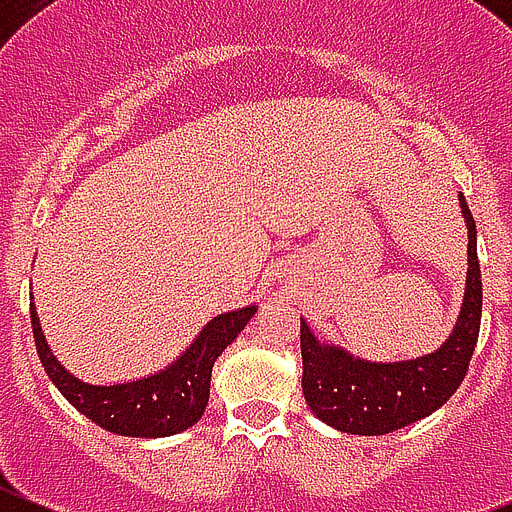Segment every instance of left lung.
Listing matches in <instances>:
<instances>
[{
    "mask_svg": "<svg viewBox=\"0 0 512 512\" xmlns=\"http://www.w3.org/2000/svg\"><path fill=\"white\" fill-rule=\"evenodd\" d=\"M467 224V283L457 324L434 352L400 362H370L339 344L319 342L301 319L303 395L313 416L326 426L357 436H382L439 411L457 393L469 370L482 319V275L477 227L459 193Z\"/></svg>",
    "mask_w": 512,
    "mask_h": 512,
    "instance_id": "8db88e82",
    "label": "left lung"
}]
</instances>
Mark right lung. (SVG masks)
<instances>
[{
    "label": "right lung",
    "mask_w": 512,
    "mask_h": 512,
    "mask_svg": "<svg viewBox=\"0 0 512 512\" xmlns=\"http://www.w3.org/2000/svg\"><path fill=\"white\" fill-rule=\"evenodd\" d=\"M255 311L257 306L250 303V306L214 316L188 344L186 352H181V357L153 375L94 385V382L78 380L71 370L58 362L53 349L48 347L35 303H30L35 347L55 388L96 426L107 428L117 436H135V439H163L199 423L209 403L214 362L237 339Z\"/></svg>",
    "instance_id": "1"
}]
</instances>
